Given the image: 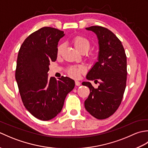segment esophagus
<instances>
[{
    "mask_svg": "<svg viewBox=\"0 0 148 148\" xmlns=\"http://www.w3.org/2000/svg\"><path fill=\"white\" fill-rule=\"evenodd\" d=\"M75 84H76V86H80V85H81V83L79 82V81H75Z\"/></svg>",
    "mask_w": 148,
    "mask_h": 148,
    "instance_id": "esophagus-1",
    "label": "esophagus"
}]
</instances>
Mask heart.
Wrapping results in <instances>:
<instances>
[{"label": "heart", "instance_id": "b5f03b06", "mask_svg": "<svg viewBox=\"0 0 148 148\" xmlns=\"http://www.w3.org/2000/svg\"><path fill=\"white\" fill-rule=\"evenodd\" d=\"M73 44L76 49L79 52L84 51V50L87 51L89 49L90 46L89 40L85 38V37L81 36H78L74 37L73 39ZM63 48H64V46L62 45H60L58 47V55L60 54ZM83 71L84 68L83 67H81V66H77H77H74V67H71L68 69L67 73L71 77L74 78H78L80 76V74L82 73Z\"/></svg>", "mask_w": 148, "mask_h": 148}]
</instances>
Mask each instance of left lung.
Returning a JSON list of instances; mask_svg holds the SVG:
<instances>
[{
    "label": "left lung",
    "mask_w": 148,
    "mask_h": 148,
    "mask_svg": "<svg viewBox=\"0 0 148 148\" xmlns=\"http://www.w3.org/2000/svg\"><path fill=\"white\" fill-rule=\"evenodd\" d=\"M86 29L96 34L99 46L97 62L86 79L99 81L100 85L95 88L88 81L82 83L90 90L84 107L93 117L103 119L114 114L121 102L127 83V56L121 42L111 30L100 26Z\"/></svg>",
    "instance_id": "left-lung-1"
}]
</instances>
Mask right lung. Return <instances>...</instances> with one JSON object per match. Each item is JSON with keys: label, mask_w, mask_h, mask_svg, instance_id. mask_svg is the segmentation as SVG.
Returning <instances> with one entry per match:
<instances>
[{"label": "right lung", "mask_w": 148, "mask_h": 148, "mask_svg": "<svg viewBox=\"0 0 148 148\" xmlns=\"http://www.w3.org/2000/svg\"><path fill=\"white\" fill-rule=\"evenodd\" d=\"M64 36L58 29L42 27L27 37L18 52L15 77L22 102L31 114L42 121L61 112L75 86L70 77H48L50 62L56 61L58 43Z\"/></svg>", "instance_id": "1"}]
</instances>
